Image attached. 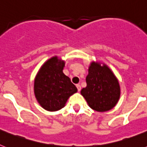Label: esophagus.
<instances>
[{"mask_svg":"<svg viewBox=\"0 0 147 147\" xmlns=\"http://www.w3.org/2000/svg\"><path fill=\"white\" fill-rule=\"evenodd\" d=\"M76 88H77V90H78V91H79V92L81 90V86H80V85H76Z\"/></svg>","mask_w":147,"mask_h":147,"instance_id":"obj_1","label":"esophagus"}]
</instances>
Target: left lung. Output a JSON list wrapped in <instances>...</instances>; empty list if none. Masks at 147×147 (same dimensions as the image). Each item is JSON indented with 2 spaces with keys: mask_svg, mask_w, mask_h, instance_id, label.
Wrapping results in <instances>:
<instances>
[{
  "mask_svg": "<svg viewBox=\"0 0 147 147\" xmlns=\"http://www.w3.org/2000/svg\"><path fill=\"white\" fill-rule=\"evenodd\" d=\"M87 86L81 94L90 107L98 112H105L115 107L120 97L119 81L107 65L100 66L92 62L86 77Z\"/></svg>",
  "mask_w": 147,
  "mask_h": 147,
  "instance_id": "8db88e82",
  "label": "left lung"
}]
</instances>
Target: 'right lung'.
Segmentation results:
<instances>
[{"instance_id":"add662e5","label":"right lung","mask_w":147,"mask_h":147,"mask_svg":"<svg viewBox=\"0 0 147 147\" xmlns=\"http://www.w3.org/2000/svg\"><path fill=\"white\" fill-rule=\"evenodd\" d=\"M64 65V62L54 57L42 66L35 78V96L40 105L49 111L62 109L67 98L77 92L70 78L62 72Z\"/></svg>"}]
</instances>
